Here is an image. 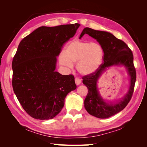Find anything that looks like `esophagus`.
<instances>
[{"label":"esophagus","instance_id":"obj_1","mask_svg":"<svg viewBox=\"0 0 147 147\" xmlns=\"http://www.w3.org/2000/svg\"><path fill=\"white\" fill-rule=\"evenodd\" d=\"M75 83H76L77 85H79V84H80L81 82H82L81 80L80 79V78H77V77H76V78H75Z\"/></svg>","mask_w":147,"mask_h":147}]
</instances>
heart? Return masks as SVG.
I'll use <instances>...</instances> for the list:
<instances>
[{
  "label": "heart",
  "instance_id": "heart-1",
  "mask_svg": "<svg viewBox=\"0 0 147 147\" xmlns=\"http://www.w3.org/2000/svg\"><path fill=\"white\" fill-rule=\"evenodd\" d=\"M104 50L97 42L75 40L65 47L64 55L59 57L61 65L72 68L77 63V69L83 75L94 73L100 65Z\"/></svg>",
  "mask_w": 147,
  "mask_h": 147
}]
</instances>
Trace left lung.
I'll use <instances>...</instances> for the list:
<instances>
[{
	"instance_id": "1",
	"label": "left lung",
	"mask_w": 147,
	"mask_h": 147,
	"mask_svg": "<svg viewBox=\"0 0 147 147\" xmlns=\"http://www.w3.org/2000/svg\"><path fill=\"white\" fill-rule=\"evenodd\" d=\"M86 34L95 38L104 50V62L94 73L83 78V83L86 86L88 92L84 101V107L88 113L99 118H107L119 113L126 107L134 92L136 80V72L134 65V56L131 49L121 40L105 31L84 28L80 36ZM123 65L130 76V84L127 94L121 100L113 104L107 103L100 96L96 82L101 74L107 67Z\"/></svg>"
}]
</instances>
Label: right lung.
I'll return each mask as SVG.
<instances>
[{"mask_svg": "<svg viewBox=\"0 0 147 147\" xmlns=\"http://www.w3.org/2000/svg\"><path fill=\"white\" fill-rule=\"evenodd\" d=\"M80 24L42 26L24 37L12 61L13 91L23 109L37 119L55 117L69 92L77 88L73 75L56 72V56Z\"/></svg>", "mask_w": 147, "mask_h": 147, "instance_id": "1", "label": "right lung"}]
</instances>
